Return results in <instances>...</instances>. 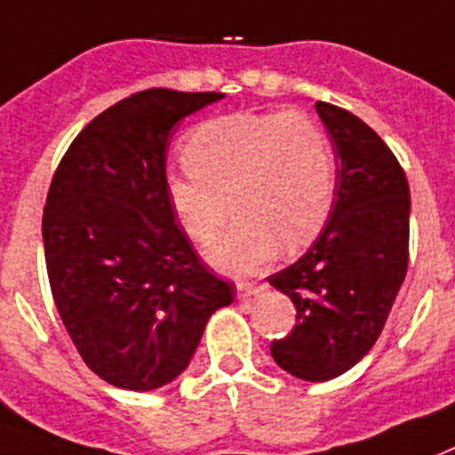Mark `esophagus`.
<instances>
[{
    "label": "esophagus",
    "mask_w": 455,
    "mask_h": 455,
    "mask_svg": "<svg viewBox=\"0 0 455 455\" xmlns=\"http://www.w3.org/2000/svg\"><path fill=\"white\" fill-rule=\"evenodd\" d=\"M235 290H238V299H250L254 297V294H259V291L264 290V285H259V283H243V280H240L238 285H235Z\"/></svg>",
    "instance_id": "esophagus-1"
}]
</instances>
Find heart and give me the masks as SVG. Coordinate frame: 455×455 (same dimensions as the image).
<instances>
[{
    "label": "heart",
    "instance_id": "b5f03b06",
    "mask_svg": "<svg viewBox=\"0 0 455 455\" xmlns=\"http://www.w3.org/2000/svg\"><path fill=\"white\" fill-rule=\"evenodd\" d=\"M187 172L165 180L168 201L198 245L215 243L210 261L250 273L275 252L299 250L320 235L334 208L336 158L327 132L299 109L228 114L203 121L182 147Z\"/></svg>",
    "mask_w": 455,
    "mask_h": 455
}]
</instances>
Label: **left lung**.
Returning a JSON list of instances; mask_svg holds the SVG:
<instances>
[{"label":"left lung","mask_w":455,"mask_h":455,"mask_svg":"<svg viewBox=\"0 0 455 455\" xmlns=\"http://www.w3.org/2000/svg\"><path fill=\"white\" fill-rule=\"evenodd\" d=\"M315 109L334 147V208L311 250L268 283L297 308L273 360L320 383L355 367L383 331L407 275L411 201L400 161L364 121L330 102Z\"/></svg>","instance_id":"obj_1"}]
</instances>
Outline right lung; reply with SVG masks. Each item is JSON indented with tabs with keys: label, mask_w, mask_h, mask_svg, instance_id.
Masks as SVG:
<instances>
[{
	"label": "right lung",
	"mask_w": 455,
	"mask_h": 455,
	"mask_svg": "<svg viewBox=\"0 0 455 455\" xmlns=\"http://www.w3.org/2000/svg\"><path fill=\"white\" fill-rule=\"evenodd\" d=\"M221 93L149 88L95 116L69 144L44 208L53 301L81 360L124 390L189 367L210 315L234 301L175 224L170 131Z\"/></svg>",
	"instance_id": "obj_1"
}]
</instances>
